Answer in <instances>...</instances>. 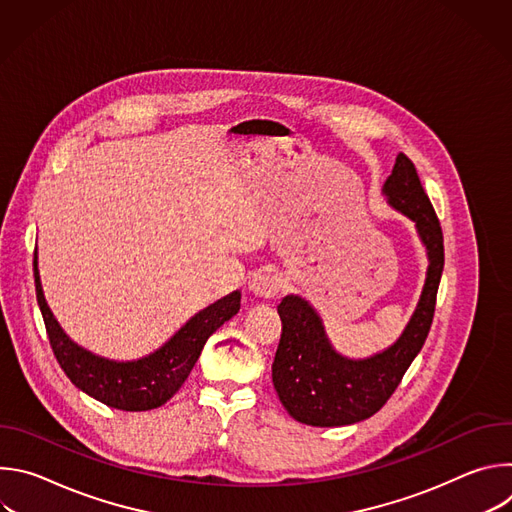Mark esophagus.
I'll use <instances>...</instances> for the list:
<instances>
[{"label": "esophagus", "instance_id": "34e87169", "mask_svg": "<svg viewBox=\"0 0 512 512\" xmlns=\"http://www.w3.org/2000/svg\"><path fill=\"white\" fill-rule=\"evenodd\" d=\"M283 287V279L281 275H277L275 271L271 269H263V271H257L251 281H249V291L251 294H255L257 298H275L279 291Z\"/></svg>", "mask_w": 512, "mask_h": 512}]
</instances>
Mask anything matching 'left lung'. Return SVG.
<instances>
[{"label": "left lung", "instance_id": "left-lung-1", "mask_svg": "<svg viewBox=\"0 0 512 512\" xmlns=\"http://www.w3.org/2000/svg\"><path fill=\"white\" fill-rule=\"evenodd\" d=\"M383 192L393 208L415 223L427 249L429 267L419 304L393 346L352 360L332 348L320 316L304 298L285 296L277 306L281 338L271 373L281 405L300 423L338 427L375 415L395 393L429 334L444 271L442 227L405 154L397 156Z\"/></svg>", "mask_w": 512, "mask_h": 512}]
</instances>
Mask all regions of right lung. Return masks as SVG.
I'll list each match as a JSON object with an SVG mask.
<instances>
[{
  "label": "right lung",
  "instance_id": "right-lung-1",
  "mask_svg": "<svg viewBox=\"0 0 512 512\" xmlns=\"http://www.w3.org/2000/svg\"><path fill=\"white\" fill-rule=\"evenodd\" d=\"M34 283L46 334L60 369L83 393L121 411H148L170 401L188 379L208 336L241 308V291H233L192 316L156 352L139 360L117 362L81 348L64 334L44 300L36 253Z\"/></svg>",
  "mask_w": 512,
  "mask_h": 512
}]
</instances>
